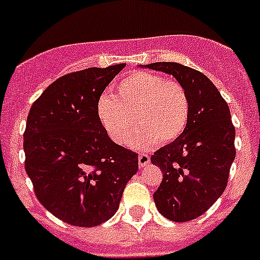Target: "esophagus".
Here are the masks:
<instances>
[{
    "label": "esophagus",
    "instance_id": "esophagus-1",
    "mask_svg": "<svg viewBox=\"0 0 260 260\" xmlns=\"http://www.w3.org/2000/svg\"><path fill=\"white\" fill-rule=\"evenodd\" d=\"M150 161H151L150 156L146 155V153H141V155L138 156V164H139V167H141V168L148 165V164H150Z\"/></svg>",
    "mask_w": 260,
    "mask_h": 260
}]
</instances>
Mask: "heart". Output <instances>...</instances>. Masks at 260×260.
<instances>
[{"instance_id": "b5f03b06", "label": "heart", "mask_w": 260, "mask_h": 260, "mask_svg": "<svg viewBox=\"0 0 260 260\" xmlns=\"http://www.w3.org/2000/svg\"><path fill=\"white\" fill-rule=\"evenodd\" d=\"M99 118L114 143L125 146L141 128L133 146L147 148L158 141L169 143L180 137L189 119V98L176 80H165L150 71H137L122 79L112 98L99 103Z\"/></svg>"}]
</instances>
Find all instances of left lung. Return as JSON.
Instances as JSON below:
<instances>
[{
	"label": "left lung",
	"instance_id": "left-lung-1",
	"mask_svg": "<svg viewBox=\"0 0 260 260\" xmlns=\"http://www.w3.org/2000/svg\"><path fill=\"white\" fill-rule=\"evenodd\" d=\"M151 70L173 75L189 98V119L172 143L151 156L162 181L153 192L156 208L168 220L190 221L221 197L236 157V128L219 89L201 71L177 62H155Z\"/></svg>",
	"mask_w": 260,
	"mask_h": 260
}]
</instances>
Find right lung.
Listing matches in <instances>:
<instances>
[{"mask_svg": "<svg viewBox=\"0 0 260 260\" xmlns=\"http://www.w3.org/2000/svg\"><path fill=\"white\" fill-rule=\"evenodd\" d=\"M125 66L63 75L29 109L24 168L39 202L70 225L91 228L109 220L138 172V153L108 137L98 112L100 96Z\"/></svg>", "mask_w": 260, "mask_h": 260, "instance_id": "add662e5", "label": "right lung"}]
</instances>
